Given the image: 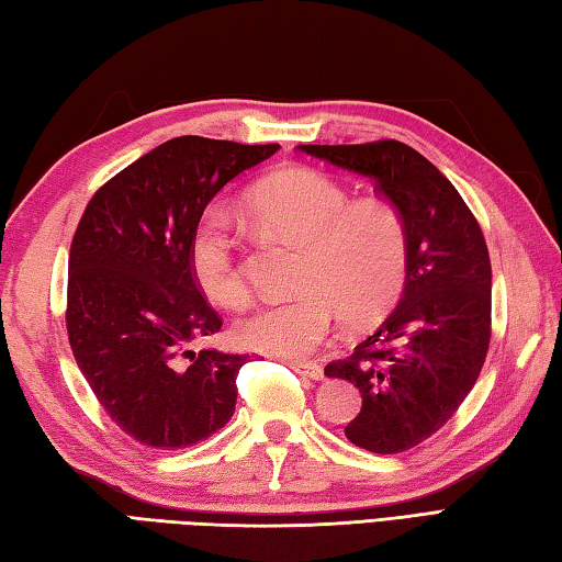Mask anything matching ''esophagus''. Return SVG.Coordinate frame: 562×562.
Returning a JSON list of instances; mask_svg holds the SVG:
<instances>
[{"label": "esophagus", "instance_id": "esophagus-1", "mask_svg": "<svg viewBox=\"0 0 562 562\" xmlns=\"http://www.w3.org/2000/svg\"><path fill=\"white\" fill-rule=\"evenodd\" d=\"M289 366H291V369H293L297 375L311 378V381H323V378H325L323 369H319L317 363H311V361H291Z\"/></svg>", "mask_w": 562, "mask_h": 562}]
</instances>
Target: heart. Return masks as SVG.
I'll return each instance as SVG.
<instances>
[{
	"label": "heart",
	"mask_w": 562,
	"mask_h": 562,
	"mask_svg": "<svg viewBox=\"0 0 562 562\" xmlns=\"http://www.w3.org/2000/svg\"><path fill=\"white\" fill-rule=\"evenodd\" d=\"M255 221L303 247L295 295L259 305L237 323L245 347L273 357H307L345 317L347 327L375 325L397 303L409 267L403 217L381 199L353 201L345 187L307 169L267 179L247 199ZM191 273L221 307L247 305L249 285L223 215L209 213L191 237Z\"/></svg>",
	"instance_id": "obj_1"
}]
</instances>
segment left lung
<instances>
[{"label": "left lung", "instance_id": "1", "mask_svg": "<svg viewBox=\"0 0 562 562\" xmlns=\"http://www.w3.org/2000/svg\"><path fill=\"white\" fill-rule=\"evenodd\" d=\"M297 150L373 181L403 217L409 267L403 297L349 359L327 363L361 393L345 434L373 453H400L461 407L490 347L492 269L483 231L461 193L400 140L301 145Z\"/></svg>", "mask_w": 562, "mask_h": 562}]
</instances>
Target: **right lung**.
Returning <instances> with one entry per match:
<instances>
[{
  "label": "right lung",
  "instance_id": "right-lung-1",
  "mask_svg": "<svg viewBox=\"0 0 562 562\" xmlns=\"http://www.w3.org/2000/svg\"><path fill=\"white\" fill-rule=\"evenodd\" d=\"M271 145L181 135L109 179L70 247L67 337L91 393L153 449H187L231 422L245 353L191 351L223 319L191 273L205 205Z\"/></svg>",
  "mask_w": 562,
  "mask_h": 562
}]
</instances>
